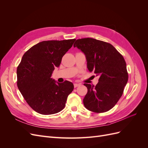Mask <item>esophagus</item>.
<instances>
[{
    "label": "esophagus",
    "instance_id": "34e87169",
    "mask_svg": "<svg viewBox=\"0 0 148 148\" xmlns=\"http://www.w3.org/2000/svg\"><path fill=\"white\" fill-rule=\"evenodd\" d=\"M80 84H78V83H74V87L75 88H77V87H78V86H80Z\"/></svg>",
    "mask_w": 148,
    "mask_h": 148
}]
</instances>
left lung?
Returning <instances> with one entry per match:
<instances>
[{
	"label": "left lung",
	"instance_id": "left-lung-1",
	"mask_svg": "<svg viewBox=\"0 0 148 148\" xmlns=\"http://www.w3.org/2000/svg\"><path fill=\"white\" fill-rule=\"evenodd\" d=\"M73 46L84 53L88 70L99 76V82L95 86L84 84L88 88L83 99L84 106L96 113L109 111L122 96L128 82L123 57L112 44L93 38L77 39Z\"/></svg>",
	"mask_w": 148,
	"mask_h": 148
}]
</instances>
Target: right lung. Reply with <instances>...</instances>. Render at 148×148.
I'll return each instance as SVG.
<instances>
[{"instance_id":"1","label":"right lung","mask_w":148,"mask_h":148,"mask_svg":"<svg viewBox=\"0 0 148 148\" xmlns=\"http://www.w3.org/2000/svg\"><path fill=\"white\" fill-rule=\"evenodd\" d=\"M75 40L40 42L22 57L16 70L17 86L26 102L36 112L51 115L65 107L68 96L73 90V84L66 80L56 83L51 77Z\"/></svg>"}]
</instances>
